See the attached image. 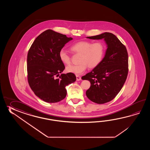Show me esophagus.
I'll return each instance as SVG.
<instances>
[{
	"instance_id": "esophagus-1",
	"label": "esophagus",
	"mask_w": 150,
	"mask_h": 150,
	"mask_svg": "<svg viewBox=\"0 0 150 150\" xmlns=\"http://www.w3.org/2000/svg\"><path fill=\"white\" fill-rule=\"evenodd\" d=\"M76 80H77V81H79V80H81V77L79 76H76Z\"/></svg>"
}]
</instances>
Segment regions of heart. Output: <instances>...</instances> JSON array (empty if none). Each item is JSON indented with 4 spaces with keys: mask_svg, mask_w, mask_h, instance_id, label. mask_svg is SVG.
<instances>
[{
    "mask_svg": "<svg viewBox=\"0 0 150 150\" xmlns=\"http://www.w3.org/2000/svg\"><path fill=\"white\" fill-rule=\"evenodd\" d=\"M71 50L75 53L81 54L79 61L80 64L68 66L66 70L67 72L80 75L85 72L87 67L93 69L99 65L104 54L105 47L101 42L92 43L88 41H83L72 45L71 47ZM59 57L63 64H70V57L63 49L59 51Z\"/></svg>",
    "mask_w": 150,
    "mask_h": 150,
    "instance_id": "obj_1",
    "label": "heart"
}]
</instances>
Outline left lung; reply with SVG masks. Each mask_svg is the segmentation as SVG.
Instances as JSON below:
<instances>
[{
  "instance_id": "left-lung-1",
  "label": "left lung",
  "mask_w": 150,
  "mask_h": 150,
  "mask_svg": "<svg viewBox=\"0 0 150 150\" xmlns=\"http://www.w3.org/2000/svg\"><path fill=\"white\" fill-rule=\"evenodd\" d=\"M92 40L103 39L107 45L105 57L98 66L81 77L91 83L87 97L98 104L114 99L122 89L128 74V54L125 45L113 34L105 32L87 37Z\"/></svg>"
}]
</instances>
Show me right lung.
<instances>
[{
	"label": "right lung",
	"instance_id": "1",
	"mask_svg": "<svg viewBox=\"0 0 150 150\" xmlns=\"http://www.w3.org/2000/svg\"><path fill=\"white\" fill-rule=\"evenodd\" d=\"M72 39L48 29L38 35L29 50V85L35 95L45 102L55 103L63 100L67 94L65 87L76 80L72 73L59 75L65 66L59 59V52Z\"/></svg>",
	"mask_w": 150,
	"mask_h": 150
}]
</instances>
